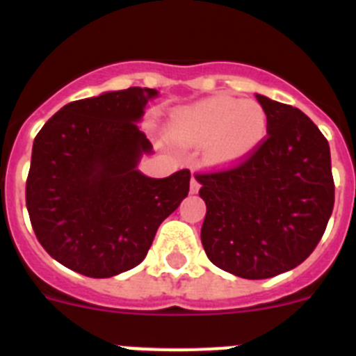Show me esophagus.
<instances>
[{
    "label": "esophagus",
    "instance_id": "1",
    "mask_svg": "<svg viewBox=\"0 0 356 356\" xmlns=\"http://www.w3.org/2000/svg\"><path fill=\"white\" fill-rule=\"evenodd\" d=\"M200 191V181H197L196 176H193V180H191V194H197Z\"/></svg>",
    "mask_w": 356,
    "mask_h": 356
}]
</instances>
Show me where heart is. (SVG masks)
Listing matches in <instances>:
<instances>
[{
  "label": "heart",
  "mask_w": 356,
  "mask_h": 356,
  "mask_svg": "<svg viewBox=\"0 0 356 356\" xmlns=\"http://www.w3.org/2000/svg\"><path fill=\"white\" fill-rule=\"evenodd\" d=\"M269 115L254 99L212 96L175 108L169 115L168 135L184 147H205L213 165H235L250 159L264 144Z\"/></svg>",
  "instance_id": "obj_1"
}]
</instances>
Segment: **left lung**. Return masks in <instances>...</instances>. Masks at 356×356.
Here are the masks:
<instances>
[{
  "label": "left lung",
  "mask_w": 356,
  "mask_h": 356,
  "mask_svg": "<svg viewBox=\"0 0 356 356\" xmlns=\"http://www.w3.org/2000/svg\"><path fill=\"white\" fill-rule=\"evenodd\" d=\"M269 115L262 146L228 171L197 175L213 266L248 280L291 271L316 250L335 201L330 146L301 110L257 94Z\"/></svg>",
  "instance_id": "left-lung-1"
}]
</instances>
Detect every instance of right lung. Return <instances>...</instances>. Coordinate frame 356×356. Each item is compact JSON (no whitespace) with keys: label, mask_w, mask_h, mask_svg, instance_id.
Instances as JSON below:
<instances>
[{"label":"right lung","mask_w":356,"mask_h":356,"mask_svg":"<svg viewBox=\"0 0 356 356\" xmlns=\"http://www.w3.org/2000/svg\"><path fill=\"white\" fill-rule=\"evenodd\" d=\"M159 90H108L62 106L37 134L26 209L42 248L71 271L110 278L139 266L188 194V169L139 171L153 146L137 122Z\"/></svg>","instance_id":"add662e5"}]
</instances>
